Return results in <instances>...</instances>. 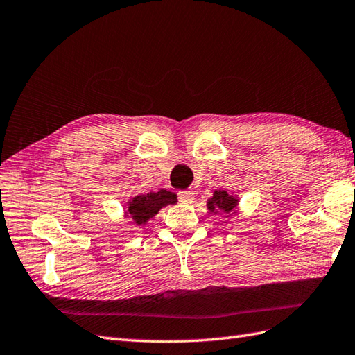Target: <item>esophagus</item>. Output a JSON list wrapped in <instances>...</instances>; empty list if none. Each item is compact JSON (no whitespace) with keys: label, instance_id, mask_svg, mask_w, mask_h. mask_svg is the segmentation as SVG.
<instances>
[{"label":"esophagus","instance_id":"obj_1","mask_svg":"<svg viewBox=\"0 0 355 355\" xmlns=\"http://www.w3.org/2000/svg\"><path fill=\"white\" fill-rule=\"evenodd\" d=\"M178 200L184 204H191L195 200V193L192 191H180L178 192Z\"/></svg>","mask_w":355,"mask_h":355}]
</instances>
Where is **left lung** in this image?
<instances>
[{
	"label": "left lung",
	"instance_id": "obj_1",
	"mask_svg": "<svg viewBox=\"0 0 355 355\" xmlns=\"http://www.w3.org/2000/svg\"><path fill=\"white\" fill-rule=\"evenodd\" d=\"M237 198L233 196L232 193H228L225 191H215L213 192V196L207 201V209L211 211L213 215H218V213H224L227 215L225 218L234 215V209L237 207Z\"/></svg>",
	"mask_w": 355,
	"mask_h": 355
}]
</instances>
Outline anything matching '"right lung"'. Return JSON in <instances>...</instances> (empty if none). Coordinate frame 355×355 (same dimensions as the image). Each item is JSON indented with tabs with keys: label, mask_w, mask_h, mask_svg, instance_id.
Instances as JSON below:
<instances>
[{
	"label": "right lung",
	"mask_w": 355,
	"mask_h": 355,
	"mask_svg": "<svg viewBox=\"0 0 355 355\" xmlns=\"http://www.w3.org/2000/svg\"><path fill=\"white\" fill-rule=\"evenodd\" d=\"M177 202L174 192L160 189L159 192H150L145 195H136L127 202L125 216L136 225H145L148 220L157 215L162 207Z\"/></svg>",
	"instance_id": "add662e5"
}]
</instances>
